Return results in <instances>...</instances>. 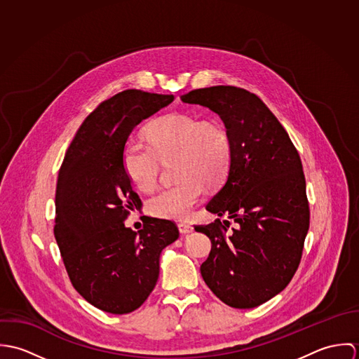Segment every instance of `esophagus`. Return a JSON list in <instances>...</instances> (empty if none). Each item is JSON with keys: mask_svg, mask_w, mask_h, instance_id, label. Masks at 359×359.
I'll use <instances>...</instances> for the list:
<instances>
[{"mask_svg": "<svg viewBox=\"0 0 359 359\" xmlns=\"http://www.w3.org/2000/svg\"><path fill=\"white\" fill-rule=\"evenodd\" d=\"M178 229H180V232L181 233H191V232H194V226L191 225V224H185V222H181V224H178Z\"/></svg>", "mask_w": 359, "mask_h": 359, "instance_id": "34e87169", "label": "esophagus"}]
</instances>
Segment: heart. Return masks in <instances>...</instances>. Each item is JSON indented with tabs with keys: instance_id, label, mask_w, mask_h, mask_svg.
<instances>
[{
	"instance_id": "1",
	"label": "heart",
	"mask_w": 359,
	"mask_h": 359,
	"mask_svg": "<svg viewBox=\"0 0 359 359\" xmlns=\"http://www.w3.org/2000/svg\"><path fill=\"white\" fill-rule=\"evenodd\" d=\"M149 144L131 138L123 152L126 174L142 192L154 191L158 181V158L178 156V184L149 201V211L160 218L185 219L203 196V182L219 184L228 174L233 147L226 128L215 120L171 114L151 126Z\"/></svg>"
}]
</instances>
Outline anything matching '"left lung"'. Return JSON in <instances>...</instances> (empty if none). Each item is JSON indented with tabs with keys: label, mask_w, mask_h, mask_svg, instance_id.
I'll list each match as a JSON object with an SVG mask.
<instances>
[{
	"label": "left lung",
	"mask_w": 359,
	"mask_h": 359,
	"mask_svg": "<svg viewBox=\"0 0 359 359\" xmlns=\"http://www.w3.org/2000/svg\"><path fill=\"white\" fill-rule=\"evenodd\" d=\"M181 101L217 113L233 147L226 180L205 208L236 228L218 218L195 226L212 245L202 276L226 306L257 307L289 285L302 259L309 208L300 156L266 104L243 88H201Z\"/></svg>",
	"instance_id": "left-lung-1"
}]
</instances>
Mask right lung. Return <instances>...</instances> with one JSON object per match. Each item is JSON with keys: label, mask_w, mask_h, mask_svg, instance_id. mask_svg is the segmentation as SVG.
I'll return each instance as SVG.
<instances>
[{"label": "right lung", "mask_w": 359, "mask_h": 359, "mask_svg": "<svg viewBox=\"0 0 359 359\" xmlns=\"http://www.w3.org/2000/svg\"><path fill=\"white\" fill-rule=\"evenodd\" d=\"M174 95L126 90L80 126L59 170L53 233L73 287L94 307L128 313L149 297L160 255L174 243V222L148 217L141 231L124 225L141 203L123 165L126 142L142 120Z\"/></svg>", "instance_id": "1"}]
</instances>
